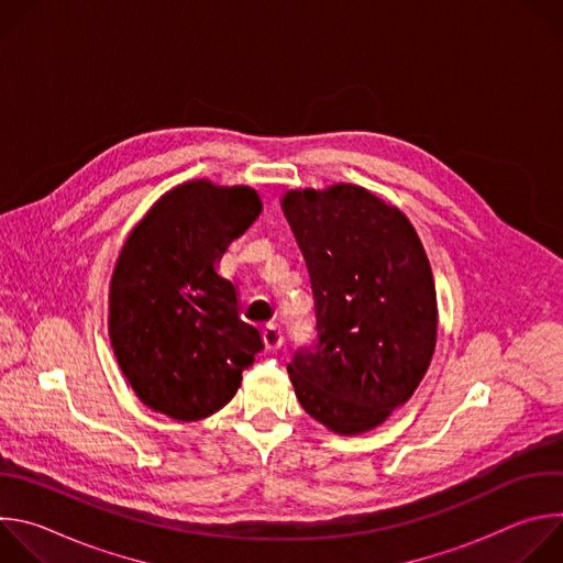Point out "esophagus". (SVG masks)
Masks as SVG:
<instances>
[{"mask_svg":"<svg viewBox=\"0 0 563 563\" xmlns=\"http://www.w3.org/2000/svg\"><path fill=\"white\" fill-rule=\"evenodd\" d=\"M263 341H265V345H267V350H278V347H283V343H285V332H283V328L280 325H267L265 328V332H263Z\"/></svg>","mask_w":563,"mask_h":563,"instance_id":"34e87169","label":"esophagus"}]
</instances>
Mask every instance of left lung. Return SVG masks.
Wrapping results in <instances>:
<instances>
[{"label": "left lung", "mask_w": 563, "mask_h": 563, "mask_svg": "<svg viewBox=\"0 0 563 563\" xmlns=\"http://www.w3.org/2000/svg\"><path fill=\"white\" fill-rule=\"evenodd\" d=\"M316 339L287 365L300 406L339 434L383 423L421 383L437 343L432 269L410 220L369 191H289Z\"/></svg>", "instance_id": "8db88e82"}]
</instances>
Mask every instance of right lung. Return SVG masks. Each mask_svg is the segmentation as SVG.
<instances>
[{
  "label": "right lung",
  "mask_w": 563,
  "mask_h": 563,
  "mask_svg": "<svg viewBox=\"0 0 563 563\" xmlns=\"http://www.w3.org/2000/svg\"><path fill=\"white\" fill-rule=\"evenodd\" d=\"M250 187L187 183L131 231L111 280V343L144 406L178 421L218 412L265 347L218 274L231 240L261 216Z\"/></svg>",
  "instance_id": "1"
}]
</instances>
